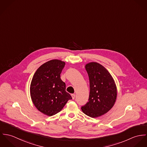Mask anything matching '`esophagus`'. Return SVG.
Listing matches in <instances>:
<instances>
[{
	"label": "esophagus",
	"instance_id": "1",
	"mask_svg": "<svg viewBox=\"0 0 147 147\" xmlns=\"http://www.w3.org/2000/svg\"><path fill=\"white\" fill-rule=\"evenodd\" d=\"M71 96H72V98L73 100L75 99V94H71Z\"/></svg>",
	"mask_w": 147,
	"mask_h": 147
}]
</instances>
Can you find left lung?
<instances>
[{"instance_id":"8db88e82","label":"left lung","mask_w":147,"mask_h":147,"mask_svg":"<svg viewBox=\"0 0 147 147\" xmlns=\"http://www.w3.org/2000/svg\"><path fill=\"white\" fill-rule=\"evenodd\" d=\"M88 74L90 93L88 102L82 106L86 115L96 118L108 112L114 105L117 90L114 80L101 64L90 62L85 65Z\"/></svg>"}]
</instances>
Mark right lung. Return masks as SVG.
<instances>
[{
    "label": "right lung",
    "instance_id": "obj_1",
    "mask_svg": "<svg viewBox=\"0 0 147 147\" xmlns=\"http://www.w3.org/2000/svg\"><path fill=\"white\" fill-rule=\"evenodd\" d=\"M65 62L58 59L41 65L32 78L30 92L36 107L48 116L61 111L71 96L65 91V84L61 79Z\"/></svg>",
    "mask_w": 147,
    "mask_h": 147
}]
</instances>
